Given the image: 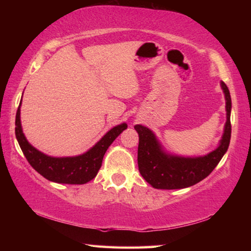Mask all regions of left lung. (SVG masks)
<instances>
[{
    "label": "left lung",
    "instance_id": "obj_1",
    "mask_svg": "<svg viewBox=\"0 0 251 251\" xmlns=\"http://www.w3.org/2000/svg\"><path fill=\"white\" fill-rule=\"evenodd\" d=\"M226 100V124L218 147L207 155L184 157L164 150L154 131L143 125L134 128L138 133V169L148 184L156 189H181L201 181L217 166L226 154L231 136V99L227 85L220 82Z\"/></svg>",
    "mask_w": 251,
    "mask_h": 251
}]
</instances>
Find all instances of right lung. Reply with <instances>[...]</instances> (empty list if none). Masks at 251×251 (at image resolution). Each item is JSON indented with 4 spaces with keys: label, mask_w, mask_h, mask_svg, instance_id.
<instances>
[{
    "label": "right lung",
    "mask_w": 251,
    "mask_h": 251,
    "mask_svg": "<svg viewBox=\"0 0 251 251\" xmlns=\"http://www.w3.org/2000/svg\"><path fill=\"white\" fill-rule=\"evenodd\" d=\"M21 103L15 117V136L21 150L29 165L37 173L50 181L58 184L83 185L95 178L107 148L117 136L127 128L126 123L113 127L94 146L82 155L70 157L49 156L32 146L25 137L21 125Z\"/></svg>",
    "instance_id": "right-lung-1"
}]
</instances>
